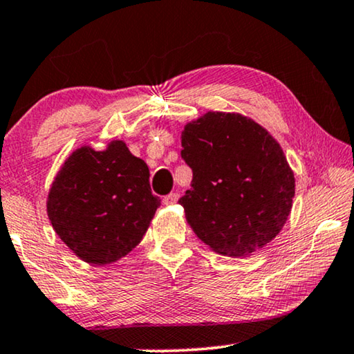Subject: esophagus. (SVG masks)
Returning a JSON list of instances; mask_svg holds the SVG:
<instances>
[{"label": "esophagus", "mask_w": 354, "mask_h": 354, "mask_svg": "<svg viewBox=\"0 0 354 354\" xmlns=\"http://www.w3.org/2000/svg\"><path fill=\"white\" fill-rule=\"evenodd\" d=\"M178 198H180V195H178V193H171V195L164 196L162 203H164V205H167V206H171V205H176V203L178 201Z\"/></svg>", "instance_id": "esophagus-1"}]
</instances>
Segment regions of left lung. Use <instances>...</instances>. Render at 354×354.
<instances>
[{
	"mask_svg": "<svg viewBox=\"0 0 354 354\" xmlns=\"http://www.w3.org/2000/svg\"><path fill=\"white\" fill-rule=\"evenodd\" d=\"M192 188L178 203L212 251L250 256L270 243L293 206L295 174L277 140L239 113L207 111L182 132Z\"/></svg>",
	"mask_w": 354,
	"mask_h": 354,
	"instance_id": "8db88e82",
	"label": "left lung"
}]
</instances>
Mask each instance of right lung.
Masks as SVG:
<instances>
[{
	"mask_svg": "<svg viewBox=\"0 0 354 354\" xmlns=\"http://www.w3.org/2000/svg\"><path fill=\"white\" fill-rule=\"evenodd\" d=\"M159 206L147 162L111 140L100 151L84 145L69 154L48 192L46 214L77 258L106 266L143 240Z\"/></svg>",
	"mask_w": 354,
	"mask_h": 354,
	"instance_id": "right-lung-1",
	"label": "right lung"
}]
</instances>
